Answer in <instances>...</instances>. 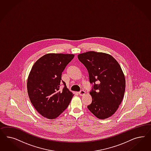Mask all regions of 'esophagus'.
Wrapping results in <instances>:
<instances>
[{
    "mask_svg": "<svg viewBox=\"0 0 151 151\" xmlns=\"http://www.w3.org/2000/svg\"><path fill=\"white\" fill-rule=\"evenodd\" d=\"M85 94V91L84 90H81V91H80L78 92V95H79L80 96H83Z\"/></svg>",
    "mask_w": 151,
    "mask_h": 151,
    "instance_id": "34e87169",
    "label": "esophagus"
}]
</instances>
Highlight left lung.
<instances>
[{"instance_id": "1", "label": "left lung", "mask_w": 151, "mask_h": 151, "mask_svg": "<svg viewBox=\"0 0 151 151\" xmlns=\"http://www.w3.org/2000/svg\"><path fill=\"white\" fill-rule=\"evenodd\" d=\"M78 57L87 69L90 82L94 83L88 109L98 119L110 117L118 109L125 91L126 80L119 64L113 56L104 52L91 51Z\"/></svg>"}]
</instances>
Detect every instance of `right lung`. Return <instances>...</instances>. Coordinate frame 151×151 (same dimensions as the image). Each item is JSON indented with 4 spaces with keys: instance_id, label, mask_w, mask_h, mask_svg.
Listing matches in <instances>:
<instances>
[{
    "instance_id": "add662e5",
    "label": "right lung",
    "mask_w": 151,
    "mask_h": 151,
    "mask_svg": "<svg viewBox=\"0 0 151 151\" xmlns=\"http://www.w3.org/2000/svg\"><path fill=\"white\" fill-rule=\"evenodd\" d=\"M73 54L50 53L33 65L27 78L28 95L35 110L46 119H54L68 107L73 94L66 87L60 90L61 75Z\"/></svg>"
}]
</instances>
